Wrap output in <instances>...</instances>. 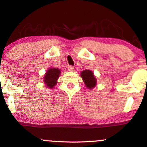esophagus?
<instances>
[{
  "instance_id": "esophagus-1",
  "label": "esophagus",
  "mask_w": 147,
  "mask_h": 147,
  "mask_svg": "<svg viewBox=\"0 0 147 147\" xmlns=\"http://www.w3.org/2000/svg\"><path fill=\"white\" fill-rule=\"evenodd\" d=\"M68 70H69V71L72 72V71H74V70H75V67H74V66H68Z\"/></svg>"
}]
</instances>
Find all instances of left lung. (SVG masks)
<instances>
[{"label": "left lung", "mask_w": 147, "mask_h": 147, "mask_svg": "<svg viewBox=\"0 0 147 147\" xmlns=\"http://www.w3.org/2000/svg\"><path fill=\"white\" fill-rule=\"evenodd\" d=\"M81 76L87 88L92 89L96 86L97 80H96L94 73L90 70H83L81 72Z\"/></svg>", "instance_id": "obj_1"}]
</instances>
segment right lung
I'll return each mask as SVG.
<instances>
[{
	"instance_id": "obj_1",
	"label": "right lung",
	"mask_w": 147,
	"mask_h": 147,
	"mask_svg": "<svg viewBox=\"0 0 147 147\" xmlns=\"http://www.w3.org/2000/svg\"><path fill=\"white\" fill-rule=\"evenodd\" d=\"M60 75V69L55 68H50L49 70H47L44 76L43 81L45 84L47 85L48 88L52 89L56 85L57 80Z\"/></svg>"
}]
</instances>
